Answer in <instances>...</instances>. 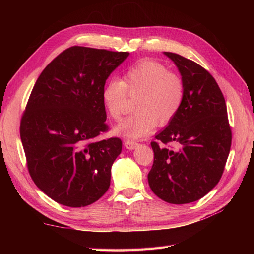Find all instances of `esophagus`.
Listing matches in <instances>:
<instances>
[{
    "mask_svg": "<svg viewBox=\"0 0 254 254\" xmlns=\"http://www.w3.org/2000/svg\"><path fill=\"white\" fill-rule=\"evenodd\" d=\"M124 145H125V147H126L127 149L132 150V149L136 148L137 146H139V143L135 142V141H132V140H125V141H124Z\"/></svg>",
    "mask_w": 254,
    "mask_h": 254,
    "instance_id": "34e87169",
    "label": "esophagus"
}]
</instances>
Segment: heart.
<instances>
[{"label": "heart", "instance_id": "1", "mask_svg": "<svg viewBox=\"0 0 254 254\" xmlns=\"http://www.w3.org/2000/svg\"><path fill=\"white\" fill-rule=\"evenodd\" d=\"M128 94L137 95L136 111L117 127V132L131 139L147 135L160 125H166L179 113L186 98L182 76L156 60L144 59L129 66L123 80L111 78L102 90L106 109L115 121L122 119Z\"/></svg>", "mask_w": 254, "mask_h": 254}]
</instances>
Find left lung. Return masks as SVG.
Masks as SVG:
<instances>
[{"mask_svg":"<svg viewBox=\"0 0 254 254\" xmlns=\"http://www.w3.org/2000/svg\"><path fill=\"white\" fill-rule=\"evenodd\" d=\"M164 54L179 68L186 98L179 113L156 135L158 142L150 143L153 164L148 183L162 200L184 204L199 200L219 182L232 131L225 97L213 76L193 60ZM170 143L176 147L168 148Z\"/></svg>","mask_w":254,"mask_h":254,"instance_id":"8db88e82","label":"left lung"}]
</instances>
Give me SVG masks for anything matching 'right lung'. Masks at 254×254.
Segmentation results:
<instances>
[{"mask_svg": "<svg viewBox=\"0 0 254 254\" xmlns=\"http://www.w3.org/2000/svg\"><path fill=\"white\" fill-rule=\"evenodd\" d=\"M128 52L71 47L38 77L20 122L28 173L56 202L81 207L110 187L111 166L122 151L109 130L102 90Z\"/></svg>", "mask_w": 254, "mask_h": 254, "instance_id": "1", "label": "right lung"}]
</instances>
